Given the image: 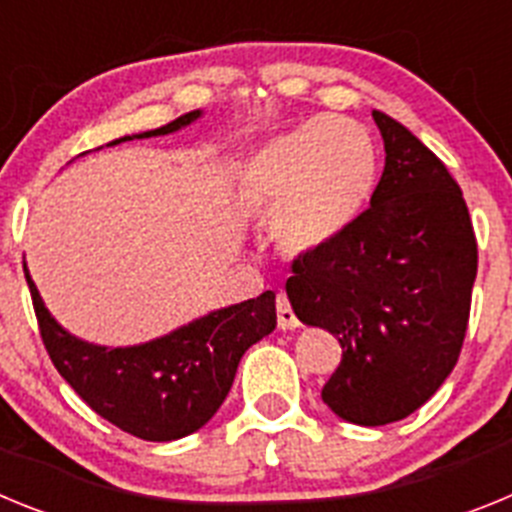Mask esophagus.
I'll return each mask as SVG.
<instances>
[{"label":"esophagus","mask_w":512,"mask_h":512,"mask_svg":"<svg viewBox=\"0 0 512 512\" xmlns=\"http://www.w3.org/2000/svg\"><path fill=\"white\" fill-rule=\"evenodd\" d=\"M277 323L282 330H295L302 325L295 310H292V305H289L287 295H277Z\"/></svg>","instance_id":"obj_1"}]
</instances>
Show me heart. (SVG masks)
Listing matches in <instances>:
<instances>
[{"instance_id": "obj_1", "label": "heart", "mask_w": 512, "mask_h": 512, "mask_svg": "<svg viewBox=\"0 0 512 512\" xmlns=\"http://www.w3.org/2000/svg\"><path fill=\"white\" fill-rule=\"evenodd\" d=\"M379 158L364 125L315 117L259 146L235 179L246 210L269 215L274 241L289 253H312L338 241L377 187Z\"/></svg>"}]
</instances>
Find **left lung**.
Masks as SVG:
<instances>
[{"label": "left lung", "instance_id": "left-lung-1", "mask_svg": "<svg viewBox=\"0 0 512 512\" xmlns=\"http://www.w3.org/2000/svg\"><path fill=\"white\" fill-rule=\"evenodd\" d=\"M384 171L369 210L320 251L292 261L297 318L338 338L323 402L356 425L408 418L459 361L477 277L467 202L441 158L374 110Z\"/></svg>", "mask_w": 512, "mask_h": 512}]
</instances>
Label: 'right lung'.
<instances>
[{
  "label": "right lung",
  "mask_w": 512,
  "mask_h": 512,
  "mask_svg": "<svg viewBox=\"0 0 512 512\" xmlns=\"http://www.w3.org/2000/svg\"><path fill=\"white\" fill-rule=\"evenodd\" d=\"M202 112L176 117L164 128L112 140L169 135ZM40 338L53 366L76 395L120 431L143 441H176L200 431L233 387L238 361L277 328L274 292L197 318L169 336L140 346L107 348L81 341L56 323L25 266Z\"/></svg>",
  "instance_id": "1"
}]
</instances>
